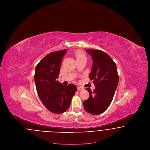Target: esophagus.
I'll return each mask as SVG.
<instances>
[{
    "instance_id": "1",
    "label": "esophagus",
    "mask_w": 150,
    "mask_h": 150,
    "mask_svg": "<svg viewBox=\"0 0 150 150\" xmlns=\"http://www.w3.org/2000/svg\"><path fill=\"white\" fill-rule=\"evenodd\" d=\"M78 91H83V90H84V88L81 87V86H78Z\"/></svg>"
}]
</instances>
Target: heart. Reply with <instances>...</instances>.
I'll return each mask as SVG.
<instances>
[{"instance_id":"obj_1","label":"heart","mask_w":150,"mask_h":150,"mask_svg":"<svg viewBox=\"0 0 150 150\" xmlns=\"http://www.w3.org/2000/svg\"><path fill=\"white\" fill-rule=\"evenodd\" d=\"M75 57L76 58V60L82 59V58H86V54L84 53L83 52H82L81 50H78L77 52H76Z\"/></svg>"}]
</instances>
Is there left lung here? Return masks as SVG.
<instances>
[{"label": "left lung", "mask_w": 150, "mask_h": 150, "mask_svg": "<svg viewBox=\"0 0 150 150\" xmlns=\"http://www.w3.org/2000/svg\"><path fill=\"white\" fill-rule=\"evenodd\" d=\"M93 59V66L89 78L96 89L86 88L89 97L83 102L86 111L93 115L105 112L110 105L119 83L117 67L106 53L98 50H87Z\"/></svg>", "instance_id": "obj_1"}]
</instances>
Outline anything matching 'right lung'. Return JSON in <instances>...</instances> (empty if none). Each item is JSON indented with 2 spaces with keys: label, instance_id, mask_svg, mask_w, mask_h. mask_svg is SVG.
Returning <instances> with one entry per match:
<instances>
[{
  "label": "right lung",
  "instance_id": "1",
  "mask_svg": "<svg viewBox=\"0 0 150 150\" xmlns=\"http://www.w3.org/2000/svg\"><path fill=\"white\" fill-rule=\"evenodd\" d=\"M67 50L55 51L47 54L36 65L34 75L36 89L43 105L52 113L67 111L77 91L72 84L64 86L57 80L62 58Z\"/></svg>",
  "mask_w": 150,
  "mask_h": 150
}]
</instances>
